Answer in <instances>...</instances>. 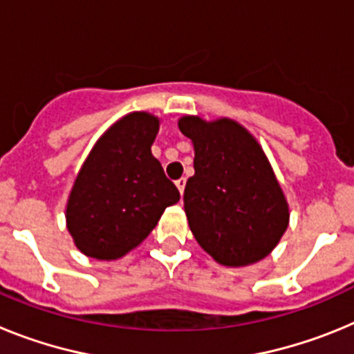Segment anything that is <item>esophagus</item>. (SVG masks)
Wrapping results in <instances>:
<instances>
[{"mask_svg": "<svg viewBox=\"0 0 354 354\" xmlns=\"http://www.w3.org/2000/svg\"><path fill=\"white\" fill-rule=\"evenodd\" d=\"M175 186L179 187L180 195H183V193H184V187H186V179H184V177H180V179H177V180H175Z\"/></svg>", "mask_w": 354, "mask_h": 354, "instance_id": "obj_1", "label": "esophagus"}]
</instances>
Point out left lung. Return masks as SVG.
<instances>
[{"mask_svg":"<svg viewBox=\"0 0 354 354\" xmlns=\"http://www.w3.org/2000/svg\"><path fill=\"white\" fill-rule=\"evenodd\" d=\"M195 175L184 189L193 236L223 266L241 268L273 252L289 225V205L257 140L230 118L183 117Z\"/></svg>","mask_w":354,"mask_h":354,"instance_id":"left-lung-1","label":"left lung"}]
</instances>
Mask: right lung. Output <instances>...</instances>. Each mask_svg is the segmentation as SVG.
<instances>
[{
    "mask_svg": "<svg viewBox=\"0 0 354 354\" xmlns=\"http://www.w3.org/2000/svg\"><path fill=\"white\" fill-rule=\"evenodd\" d=\"M159 118L145 111L122 117L97 140L68 195L67 228L77 250L115 261L142 243L180 193L150 147Z\"/></svg>",
    "mask_w": 354,
    "mask_h": 354,
    "instance_id": "add662e5",
    "label": "right lung"
}]
</instances>
